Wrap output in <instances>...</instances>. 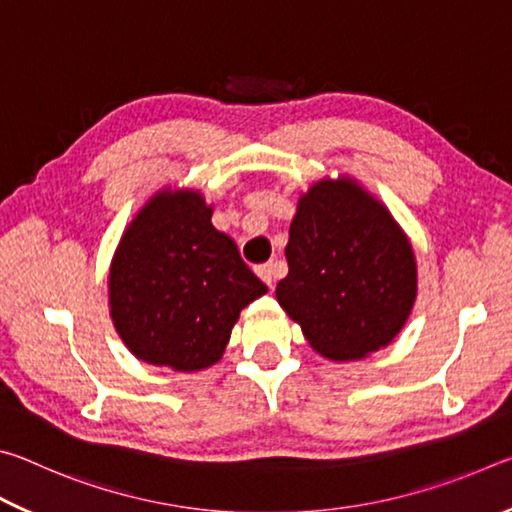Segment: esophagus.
Wrapping results in <instances>:
<instances>
[{
  "label": "esophagus",
  "instance_id": "obj_1",
  "mask_svg": "<svg viewBox=\"0 0 512 512\" xmlns=\"http://www.w3.org/2000/svg\"><path fill=\"white\" fill-rule=\"evenodd\" d=\"M255 273L259 275V280H262L266 287H273L275 284V264H262L255 268Z\"/></svg>",
  "mask_w": 512,
  "mask_h": 512
}]
</instances>
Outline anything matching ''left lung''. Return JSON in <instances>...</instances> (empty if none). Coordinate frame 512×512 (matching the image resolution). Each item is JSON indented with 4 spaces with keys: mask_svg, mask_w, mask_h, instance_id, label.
Listing matches in <instances>:
<instances>
[{
    "mask_svg": "<svg viewBox=\"0 0 512 512\" xmlns=\"http://www.w3.org/2000/svg\"><path fill=\"white\" fill-rule=\"evenodd\" d=\"M284 253L289 275L275 298L318 354L354 361L400 334L418 293L415 255L386 205L357 180L311 185Z\"/></svg>",
    "mask_w": 512,
    "mask_h": 512,
    "instance_id": "8db88e82",
    "label": "left lung"
}]
</instances>
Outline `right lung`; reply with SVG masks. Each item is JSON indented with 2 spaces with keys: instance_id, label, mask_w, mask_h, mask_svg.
<instances>
[{
  "instance_id": "add662e5",
  "label": "right lung",
  "mask_w": 512,
  "mask_h": 512,
  "mask_svg": "<svg viewBox=\"0 0 512 512\" xmlns=\"http://www.w3.org/2000/svg\"><path fill=\"white\" fill-rule=\"evenodd\" d=\"M108 291L112 323L137 359L194 372L223 357L239 311L268 289L214 228L201 194L162 189L121 237Z\"/></svg>"
}]
</instances>
